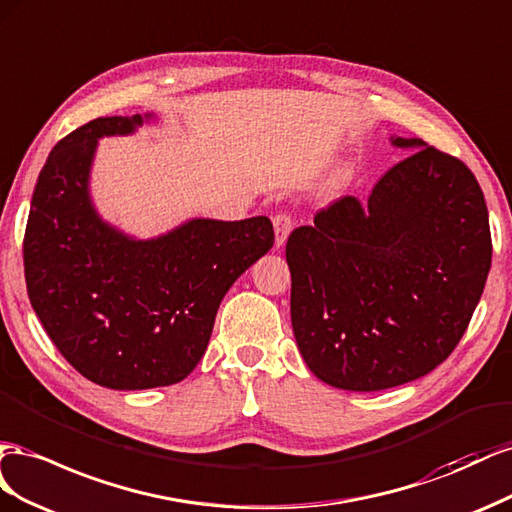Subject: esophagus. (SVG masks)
Wrapping results in <instances>:
<instances>
[{
    "label": "esophagus",
    "mask_w": 512,
    "mask_h": 512,
    "mask_svg": "<svg viewBox=\"0 0 512 512\" xmlns=\"http://www.w3.org/2000/svg\"><path fill=\"white\" fill-rule=\"evenodd\" d=\"M272 223H274V242L276 246H283L291 229H294V218H291V214L287 212H279L274 216Z\"/></svg>",
    "instance_id": "esophagus-1"
}]
</instances>
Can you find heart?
Returning a JSON list of instances; mask_svg holds the SVG:
<instances>
[{
	"label": "heart",
	"mask_w": 512,
	"mask_h": 512,
	"mask_svg": "<svg viewBox=\"0 0 512 512\" xmlns=\"http://www.w3.org/2000/svg\"><path fill=\"white\" fill-rule=\"evenodd\" d=\"M341 182H345L347 180V171H341V178H339Z\"/></svg>",
	"instance_id": "heart-1"
}]
</instances>
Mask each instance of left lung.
<instances>
[{
    "label": "left lung",
    "instance_id": "1",
    "mask_svg": "<svg viewBox=\"0 0 512 512\" xmlns=\"http://www.w3.org/2000/svg\"><path fill=\"white\" fill-rule=\"evenodd\" d=\"M369 201L343 197L291 231V326L321 382L373 392L442 364L461 341L491 268L485 195L459 158L422 139Z\"/></svg>",
    "mask_w": 512,
    "mask_h": 512
}]
</instances>
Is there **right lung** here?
Instances as JSON below:
<instances>
[{
    "label": "right lung",
    "instance_id": "add662e5",
    "mask_svg": "<svg viewBox=\"0 0 512 512\" xmlns=\"http://www.w3.org/2000/svg\"><path fill=\"white\" fill-rule=\"evenodd\" d=\"M96 118L51 150L25 227L27 296L60 354L113 390L178 384L206 352L218 304L274 244L270 218H193L152 240L102 221L90 199L100 137L143 120Z\"/></svg>",
    "mask_w": 512,
    "mask_h": 512
}]
</instances>
